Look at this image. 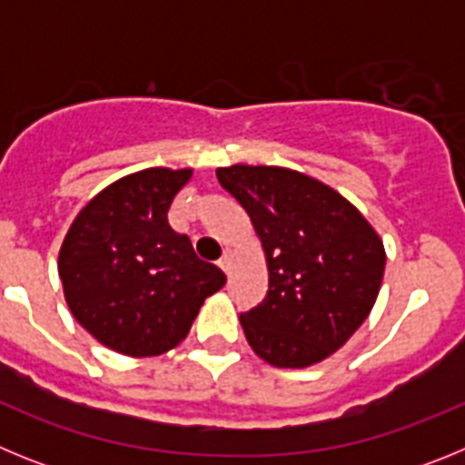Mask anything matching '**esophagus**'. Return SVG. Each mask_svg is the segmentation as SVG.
Returning <instances> with one entry per match:
<instances>
[{"instance_id":"1","label":"esophagus","mask_w":465,"mask_h":465,"mask_svg":"<svg viewBox=\"0 0 465 465\" xmlns=\"http://www.w3.org/2000/svg\"><path fill=\"white\" fill-rule=\"evenodd\" d=\"M219 268L223 270V272H228V270H230V253H228V252H225L223 256H221V261H219Z\"/></svg>"}]
</instances>
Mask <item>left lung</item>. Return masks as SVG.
<instances>
[{
  "label": "left lung",
  "mask_w": 465,
  "mask_h": 465,
  "mask_svg": "<svg viewBox=\"0 0 465 465\" xmlns=\"http://www.w3.org/2000/svg\"><path fill=\"white\" fill-rule=\"evenodd\" d=\"M242 204L268 262V293L240 314L252 349L277 368H305L338 351L368 319L384 244L340 193L283 167L216 170Z\"/></svg>",
  "instance_id": "1"
}]
</instances>
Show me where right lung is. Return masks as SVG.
Returning <instances> with one entry per match:
<instances>
[{
	"label": "right lung",
	"instance_id": "obj_1",
	"mask_svg": "<svg viewBox=\"0 0 465 465\" xmlns=\"http://www.w3.org/2000/svg\"><path fill=\"white\" fill-rule=\"evenodd\" d=\"M191 170L123 176L85 204L60 249L57 272L74 319L104 347L158 356L191 331L204 298L225 274L195 256L167 223Z\"/></svg>",
	"mask_w": 465,
	"mask_h": 465
}]
</instances>
